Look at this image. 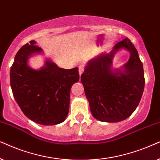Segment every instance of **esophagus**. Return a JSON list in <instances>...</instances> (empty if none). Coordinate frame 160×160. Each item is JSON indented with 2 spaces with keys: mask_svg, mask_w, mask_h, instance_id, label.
<instances>
[{
  "mask_svg": "<svg viewBox=\"0 0 160 160\" xmlns=\"http://www.w3.org/2000/svg\"><path fill=\"white\" fill-rule=\"evenodd\" d=\"M83 71H84V65L80 64L79 66V74H80V75H81Z\"/></svg>",
  "mask_w": 160,
  "mask_h": 160,
  "instance_id": "1",
  "label": "esophagus"
}]
</instances>
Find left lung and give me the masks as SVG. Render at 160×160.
Segmentation results:
<instances>
[{"label":"left lung","mask_w":160,"mask_h":160,"mask_svg":"<svg viewBox=\"0 0 160 160\" xmlns=\"http://www.w3.org/2000/svg\"><path fill=\"white\" fill-rule=\"evenodd\" d=\"M126 48L131 57L121 69L112 67L114 53ZM81 82L91 114L103 122H119L135 111L144 90L143 67L128 38L119 42L110 53L91 59L81 75Z\"/></svg>","instance_id":"8db88e82"}]
</instances>
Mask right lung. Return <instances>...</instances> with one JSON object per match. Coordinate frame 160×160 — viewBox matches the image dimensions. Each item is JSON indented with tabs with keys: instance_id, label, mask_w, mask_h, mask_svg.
Segmentation results:
<instances>
[{
	"instance_id": "right-lung-1",
	"label": "right lung",
	"mask_w": 160,
	"mask_h": 160,
	"mask_svg": "<svg viewBox=\"0 0 160 160\" xmlns=\"http://www.w3.org/2000/svg\"><path fill=\"white\" fill-rule=\"evenodd\" d=\"M37 42L30 41L15 55L10 70L12 93L25 116L42 125L63 122L69 109L70 91L79 81L78 68L65 69L49 59L43 67L33 69L28 64V58L42 49Z\"/></svg>"
}]
</instances>
